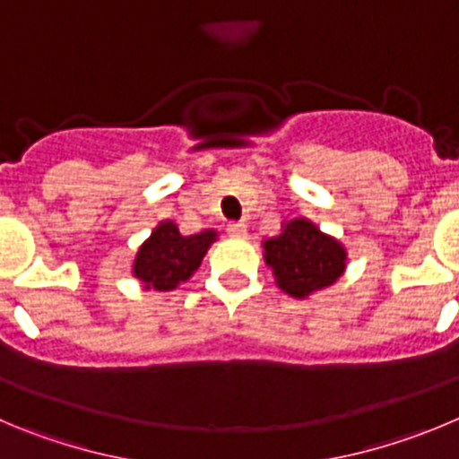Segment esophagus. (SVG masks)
<instances>
[{"instance_id":"1","label":"esophagus","mask_w":459,"mask_h":459,"mask_svg":"<svg viewBox=\"0 0 459 459\" xmlns=\"http://www.w3.org/2000/svg\"><path fill=\"white\" fill-rule=\"evenodd\" d=\"M226 230H229L230 238H244V235H247V224H244V221H230V224L226 226Z\"/></svg>"}]
</instances>
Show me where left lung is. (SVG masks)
I'll list each match as a JSON object with an SVG mask.
<instances>
[{"label": "left lung", "mask_w": 459, "mask_h": 459, "mask_svg": "<svg viewBox=\"0 0 459 459\" xmlns=\"http://www.w3.org/2000/svg\"><path fill=\"white\" fill-rule=\"evenodd\" d=\"M346 254L333 238L307 220H294L278 238L264 242V263L273 269L278 288L303 299L328 288L344 272Z\"/></svg>", "instance_id": "obj_1"}]
</instances>
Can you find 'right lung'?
I'll list each match as a JSON object with an SVG mask.
<instances>
[{
	"label": "right lung",
	"mask_w": 459,
	"mask_h": 459,
	"mask_svg": "<svg viewBox=\"0 0 459 459\" xmlns=\"http://www.w3.org/2000/svg\"><path fill=\"white\" fill-rule=\"evenodd\" d=\"M215 242V230L196 235H181L177 224L162 221L152 238L140 247L133 273L144 282L147 290H174L187 281L204 260L210 244Z\"/></svg>",
	"instance_id": "add662e5"
}]
</instances>
